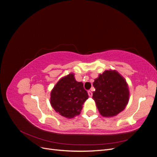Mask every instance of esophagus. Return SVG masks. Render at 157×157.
<instances>
[{
  "instance_id": "34e87169",
  "label": "esophagus",
  "mask_w": 157,
  "mask_h": 157,
  "mask_svg": "<svg viewBox=\"0 0 157 157\" xmlns=\"http://www.w3.org/2000/svg\"><path fill=\"white\" fill-rule=\"evenodd\" d=\"M88 96L90 97H92V91H90V90H88Z\"/></svg>"
}]
</instances>
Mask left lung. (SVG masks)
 Instances as JSON below:
<instances>
[{
	"label": "left lung",
	"instance_id": "1",
	"mask_svg": "<svg viewBox=\"0 0 157 157\" xmlns=\"http://www.w3.org/2000/svg\"><path fill=\"white\" fill-rule=\"evenodd\" d=\"M92 98L103 117L117 115L125 109L129 101V90L123 77L117 71L106 70L93 83Z\"/></svg>",
	"mask_w": 157,
	"mask_h": 157
}]
</instances>
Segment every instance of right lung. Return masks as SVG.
Returning <instances> with one entry per match:
<instances>
[{"instance_id": "obj_1", "label": "right lung", "mask_w": 157, "mask_h": 157, "mask_svg": "<svg viewBox=\"0 0 157 157\" xmlns=\"http://www.w3.org/2000/svg\"><path fill=\"white\" fill-rule=\"evenodd\" d=\"M88 98L83 83L76 80L74 74L61 78L52 89L50 104L60 115L72 118L78 115L82 105Z\"/></svg>"}]
</instances>
